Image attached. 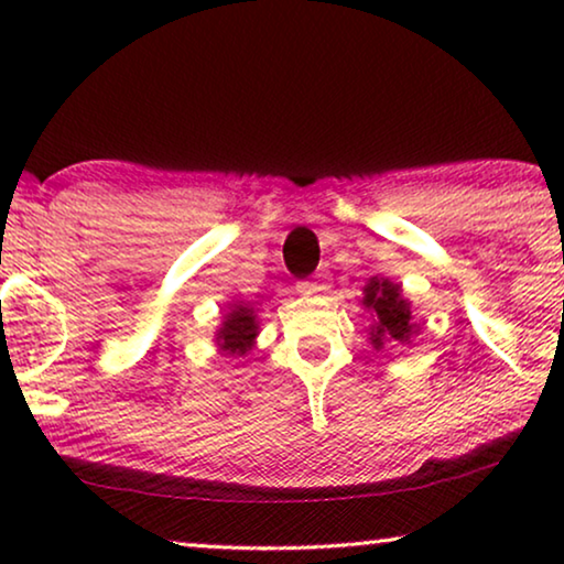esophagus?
I'll use <instances>...</instances> for the list:
<instances>
[{
	"mask_svg": "<svg viewBox=\"0 0 564 564\" xmlns=\"http://www.w3.org/2000/svg\"><path fill=\"white\" fill-rule=\"evenodd\" d=\"M323 290H326V284L318 282V280L300 284V292H303V295H318V292H323Z\"/></svg>",
	"mask_w": 564,
	"mask_h": 564,
	"instance_id": "1",
	"label": "esophagus"
}]
</instances>
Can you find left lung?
<instances>
[{
  "mask_svg": "<svg viewBox=\"0 0 564 564\" xmlns=\"http://www.w3.org/2000/svg\"><path fill=\"white\" fill-rule=\"evenodd\" d=\"M359 303L372 318L367 338L375 351H382L384 346H411L421 334V323L413 318L411 303L403 297L400 284L388 276H369L361 288Z\"/></svg>",
  "mask_w": 564,
  "mask_h": 564,
  "instance_id": "8db88e82",
  "label": "left lung"
}]
</instances>
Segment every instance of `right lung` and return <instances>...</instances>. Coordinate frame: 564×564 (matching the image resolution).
Returning <instances> with one entry per match:
<instances>
[{"label":"right lung","mask_w":564,"mask_h":564,"mask_svg":"<svg viewBox=\"0 0 564 564\" xmlns=\"http://www.w3.org/2000/svg\"><path fill=\"white\" fill-rule=\"evenodd\" d=\"M261 330L257 307L234 300L228 311L223 313L220 326L215 328V346L226 357H246L253 346H257V336Z\"/></svg>","instance_id":"right-lung-1"}]
</instances>
